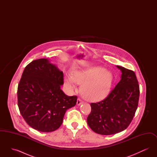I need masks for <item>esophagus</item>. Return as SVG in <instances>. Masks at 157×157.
<instances>
[{
  "label": "esophagus",
  "mask_w": 157,
  "mask_h": 157,
  "mask_svg": "<svg viewBox=\"0 0 157 157\" xmlns=\"http://www.w3.org/2000/svg\"><path fill=\"white\" fill-rule=\"evenodd\" d=\"M82 103H83V101H82V100L80 98H78V100H77V102H76L77 105H80L82 104Z\"/></svg>",
  "instance_id": "obj_1"
}]
</instances>
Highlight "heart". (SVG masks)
I'll return each mask as SVG.
<instances>
[{"label":"heart","instance_id":"heart-1","mask_svg":"<svg viewBox=\"0 0 157 157\" xmlns=\"http://www.w3.org/2000/svg\"><path fill=\"white\" fill-rule=\"evenodd\" d=\"M112 73L101 67H90L76 72L72 76L67 77V85L75 88V82L82 85L81 92L86 99L91 101H100L106 97L112 86Z\"/></svg>","mask_w":157,"mask_h":157}]
</instances>
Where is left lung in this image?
<instances>
[{
	"label": "left lung",
	"mask_w": 157,
	"mask_h": 157,
	"mask_svg": "<svg viewBox=\"0 0 157 157\" xmlns=\"http://www.w3.org/2000/svg\"><path fill=\"white\" fill-rule=\"evenodd\" d=\"M117 67L122 72L120 82L104 99L90 104L87 122L98 134H115L127 129L138 108L140 86L134 72Z\"/></svg>",
	"instance_id": "1"
}]
</instances>
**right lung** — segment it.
Segmentation results:
<instances>
[{"label": "right lung", "instance_id": "obj_1", "mask_svg": "<svg viewBox=\"0 0 157 157\" xmlns=\"http://www.w3.org/2000/svg\"><path fill=\"white\" fill-rule=\"evenodd\" d=\"M63 74L47 59L33 60L25 68L17 87V105L23 119L40 132H52L61 125L76 96L60 90Z\"/></svg>", "mask_w": 157, "mask_h": 157}]
</instances>
